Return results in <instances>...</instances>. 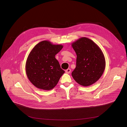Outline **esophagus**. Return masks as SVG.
I'll use <instances>...</instances> for the list:
<instances>
[{
  "label": "esophagus",
  "instance_id": "34e87169",
  "mask_svg": "<svg viewBox=\"0 0 127 127\" xmlns=\"http://www.w3.org/2000/svg\"><path fill=\"white\" fill-rule=\"evenodd\" d=\"M65 72H66V73H67V74L70 73V72H71V69H69V68L67 69V70H65Z\"/></svg>",
  "mask_w": 127,
  "mask_h": 127
}]
</instances>
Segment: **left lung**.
I'll return each instance as SVG.
<instances>
[{
	"label": "left lung",
	"instance_id": "left-lung-1",
	"mask_svg": "<svg viewBox=\"0 0 127 127\" xmlns=\"http://www.w3.org/2000/svg\"><path fill=\"white\" fill-rule=\"evenodd\" d=\"M71 46L76 55V66L72 72L73 79L79 84L88 86L95 83L102 76L105 60L100 48L92 40L82 37Z\"/></svg>",
	"mask_w": 127,
	"mask_h": 127
}]
</instances>
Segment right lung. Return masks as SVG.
I'll return each mask as SVG.
<instances>
[{
    "label": "right lung",
    "instance_id": "add662e5",
    "mask_svg": "<svg viewBox=\"0 0 127 127\" xmlns=\"http://www.w3.org/2000/svg\"><path fill=\"white\" fill-rule=\"evenodd\" d=\"M43 41L30 52L26 64L27 76L30 82L39 89L49 90L55 87L65 71L61 68L55 55L63 48Z\"/></svg>",
    "mask_w": 127,
    "mask_h": 127
}]
</instances>
